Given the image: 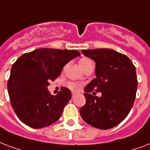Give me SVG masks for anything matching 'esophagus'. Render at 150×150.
I'll return each instance as SVG.
<instances>
[{"instance_id": "esophagus-1", "label": "esophagus", "mask_w": 150, "mask_h": 150, "mask_svg": "<svg viewBox=\"0 0 150 150\" xmlns=\"http://www.w3.org/2000/svg\"><path fill=\"white\" fill-rule=\"evenodd\" d=\"M75 96H76V93H75V92H73V93H72V98H74Z\"/></svg>"}]
</instances>
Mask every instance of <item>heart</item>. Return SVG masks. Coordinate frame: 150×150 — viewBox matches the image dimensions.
I'll list each match as a JSON object with an SVG mask.
<instances>
[{
    "mask_svg": "<svg viewBox=\"0 0 150 150\" xmlns=\"http://www.w3.org/2000/svg\"><path fill=\"white\" fill-rule=\"evenodd\" d=\"M91 62V61L89 59L83 58V59H81V60H80L79 63H80V66L81 67V68H83L85 65H87L88 63H89V62ZM67 86L68 87V88H69L72 91H76L79 88L78 84L76 83H75V82H74V81H68L67 83Z\"/></svg>",
    "mask_w": 150,
    "mask_h": 150,
    "instance_id": "heart-1",
    "label": "heart"
}]
</instances>
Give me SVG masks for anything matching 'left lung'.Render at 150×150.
Wrapping results in <instances>:
<instances>
[{"label": "left lung", "mask_w": 150, "mask_h": 150, "mask_svg": "<svg viewBox=\"0 0 150 150\" xmlns=\"http://www.w3.org/2000/svg\"><path fill=\"white\" fill-rule=\"evenodd\" d=\"M82 53L96 62V77L84 88L86 103L80 114L96 128H112L122 122L133 106L138 85L135 67L128 57L114 50L97 48ZM96 91L102 96H93Z\"/></svg>", "instance_id": "obj_1"}]
</instances>
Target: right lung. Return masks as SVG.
Wrapping results in <instances>:
<instances>
[{
	"label": "right lung",
	"instance_id": "add662e5",
	"mask_svg": "<svg viewBox=\"0 0 150 150\" xmlns=\"http://www.w3.org/2000/svg\"><path fill=\"white\" fill-rule=\"evenodd\" d=\"M81 55L76 50L40 48L21 55L11 67L8 91L11 106L21 121L33 128L52 125L62 116L71 91L62 87L56 96L47 90L65 65Z\"/></svg>",
	"mask_w": 150,
	"mask_h": 150
}]
</instances>
